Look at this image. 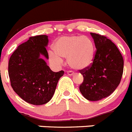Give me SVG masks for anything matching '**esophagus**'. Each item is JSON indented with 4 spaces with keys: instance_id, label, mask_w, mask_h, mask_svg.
<instances>
[{
    "instance_id": "34e87169",
    "label": "esophagus",
    "mask_w": 132,
    "mask_h": 132,
    "mask_svg": "<svg viewBox=\"0 0 132 132\" xmlns=\"http://www.w3.org/2000/svg\"><path fill=\"white\" fill-rule=\"evenodd\" d=\"M67 75H69V76H72V75H74V72L71 71H67Z\"/></svg>"
}]
</instances>
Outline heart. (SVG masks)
I'll use <instances>...</instances> for the list:
<instances>
[{
  "label": "heart",
  "instance_id": "b5f03b06",
  "mask_svg": "<svg viewBox=\"0 0 132 132\" xmlns=\"http://www.w3.org/2000/svg\"><path fill=\"white\" fill-rule=\"evenodd\" d=\"M54 51L49 52V59L52 63L60 65L62 58L67 59L71 67L83 70L92 65L95 54L93 41L87 36L71 35L60 37L53 45Z\"/></svg>",
  "mask_w": 132,
  "mask_h": 132
}]
</instances>
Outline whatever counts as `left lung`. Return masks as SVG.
<instances>
[{
	"instance_id": "obj_1",
	"label": "left lung",
	"mask_w": 132,
	"mask_h": 132,
	"mask_svg": "<svg viewBox=\"0 0 132 132\" xmlns=\"http://www.w3.org/2000/svg\"><path fill=\"white\" fill-rule=\"evenodd\" d=\"M96 52L90 67L80 70L83 82L79 90L89 101L110 96L119 85L123 71V59L116 45L105 36L90 32Z\"/></svg>"
}]
</instances>
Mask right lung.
<instances>
[{
  "label": "right lung",
  "instance_id": "right-lung-1",
  "mask_svg": "<svg viewBox=\"0 0 132 132\" xmlns=\"http://www.w3.org/2000/svg\"><path fill=\"white\" fill-rule=\"evenodd\" d=\"M47 35L31 37L17 47L9 61L11 85L21 98L32 105L49 102L63 71L53 72L43 57L49 59Z\"/></svg>",
  "mask_w": 132,
  "mask_h": 132
}]
</instances>
